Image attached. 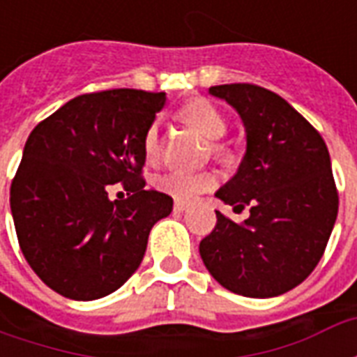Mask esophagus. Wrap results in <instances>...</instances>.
<instances>
[{"instance_id": "esophagus-1", "label": "esophagus", "mask_w": 357, "mask_h": 357, "mask_svg": "<svg viewBox=\"0 0 357 357\" xmlns=\"http://www.w3.org/2000/svg\"><path fill=\"white\" fill-rule=\"evenodd\" d=\"M185 210H187L185 202H179V201L174 202V212H176V214H181V212H185Z\"/></svg>"}]
</instances>
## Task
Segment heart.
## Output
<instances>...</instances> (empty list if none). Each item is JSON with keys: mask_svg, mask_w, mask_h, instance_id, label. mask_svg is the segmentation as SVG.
Wrapping results in <instances>:
<instances>
[{"mask_svg": "<svg viewBox=\"0 0 357 357\" xmlns=\"http://www.w3.org/2000/svg\"><path fill=\"white\" fill-rule=\"evenodd\" d=\"M181 118L189 126H193L195 130H199L208 141L222 139L225 132H227V122H225L224 114L212 102L204 101V99H195V101L187 102L185 107L181 109ZM216 151L220 153L218 147ZM143 153H145L147 162H155L158 155H160L156 124L151 126L145 132ZM216 185L218 174L212 170H170L155 179V187L160 193L168 195V197L179 202L195 201L199 195L206 193Z\"/></svg>", "mask_w": 357, "mask_h": 357, "instance_id": "heart-1", "label": "heart"}]
</instances>
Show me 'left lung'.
Returning a JSON list of instances; mask_svg holds the SVG:
<instances>
[{
  "label": "left lung",
  "mask_w": 357,
  "mask_h": 357,
  "mask_svg": "<svg viewBox=\"0 0 357 357\" xmlns=\"http://www.w3.org/2000/svg\"><path fill=\"white\" fill-rule=\"evenodd\" d=\"M210 95L237 110L247 151L216 197L250 208L245 222L216 212L199 245L210 275L227 291L271 298L306 279L337 222L338 193L321 135L283 97L252 84L212 86Z\"/></svg>",
  "instance_id": "obj_1"
}]
</instances>
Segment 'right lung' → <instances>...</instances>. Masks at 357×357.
Returning <instances> with one entry per match:
<instances>
[{
    "label": "right lung",
    "instance_id": "right-lung-1",
    "mask_svg": "<svg viewBox=\"0 0 357 357\" xmlns=\"http://www.w3.org/2000/svg\"><path fill=\"white\" fill-rule=\"evenodd\" d=\"M166 93L110 89L78 95L28 135L11 183L22 255L50 289L97 300L139 268L153 225L170 216L168 195L145 189L143 137ZM130 197L110 202L108 185Z\"/></svg>",
    "mask_w": 357,
    "mask_h": 357
}]
</instances>
